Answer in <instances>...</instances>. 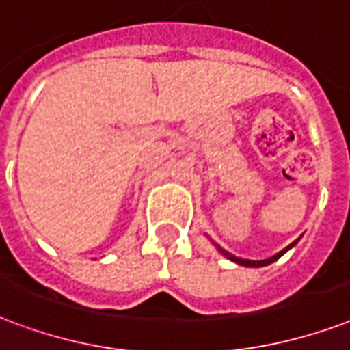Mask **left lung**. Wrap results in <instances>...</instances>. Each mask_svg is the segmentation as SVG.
<instances>
[{
	"instance_id": "left-lung-1",
	"label": "left lung",
	"mask_w": 350,
	"mask_h": 350,
	"mask_svg": "<svg viewBox=\"0 0 350 350\" xmlns=\"http://www.w3.org/2000/svg\"><path fill=\"white\" fill-rule=\"evenodd\" d=\"M297 242H299V239L295 240V242H292V244H290V246L284 247V250H282V252L277 253V255H273V257H270V258H264V260H246V258H239V257H234V255H231V253H228V252H226V250H222V247H218V250H220V252H222L224 255H226V257L229 258V260H233V262L242 264V266H253V268H258V266H266V264H271V262H273V260H277V258L281 257V255H284V253H286L288 250H290V247L295 246V244H297Z\"/></svg>"
}]
</instances>
